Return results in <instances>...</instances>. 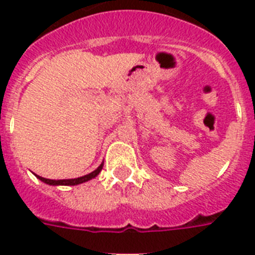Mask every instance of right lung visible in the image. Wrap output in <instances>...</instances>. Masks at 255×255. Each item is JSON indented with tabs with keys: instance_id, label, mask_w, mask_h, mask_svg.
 <instances>
[{
	"instance_id": "1",
	"label": "right lung",
	"mask_w": 255,
	"mask_h": 255,
	"mask_svg": "<svg viewBox=\"0 0 255 255\" xmlns=\"http://www.w3.org/2000/svg\"><path fill=\"white\" fill-rule=\"evenodd\" d=\"M103 168V163L100 164L99 167L96 168L94 172L91 173L86 174V176H82V177H78V178H69V180H50V178H45V177H41V176H37V178H39L42 182H45V184H49V185H78V184H83V182L88 181V180H91V178H95L98 174L100 173V170Z\"/></svg>"
}]
</instances>
